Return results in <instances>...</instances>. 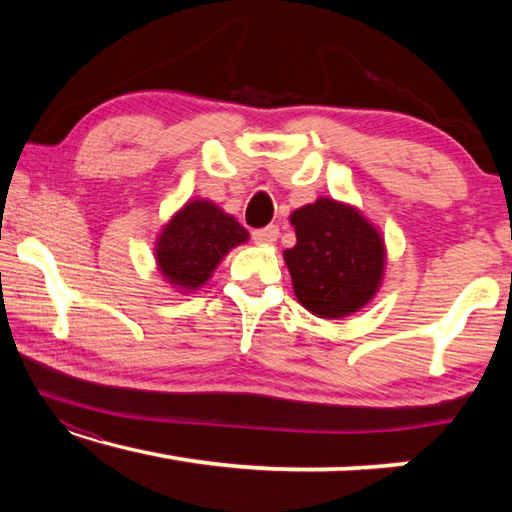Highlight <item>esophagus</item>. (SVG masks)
Segmentation results:
<instances>
[{
    "instance_id": "1",
    "label": "esophagus",
    "mask_w": 512,
    "mask_h": 512,
    "mask_svg": "<svg viewBox=\"0 0 512 512\" xmlns=\"http://www.w3.org/2000/svg\"><path fill=\"white\" fill-rule=\"evenodd\" d=\"M277 237H280V230H277L275 225H268V228L253 232L255 244H259V246H271V244H275Z\"/></svg>"
}]
</instances>
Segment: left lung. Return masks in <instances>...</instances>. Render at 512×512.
<instances>
[{
	"label": "left lung",
	"instance_id": "1",
	"mask_svg": "<svg viewBox=\"0 0 512 512\" xmlns=\"http://www.w3.org/2000/svg\"><path fill=\"white\" fill-rule=\"evenodd\" d=\"M296 246L284 250L293 293L318 318H345L377 296L386 271V241L359 207L320 196L293 210Z\"/></svg>",
	"mask_w": 512,
	"mask_h": 512
}]
</instances>
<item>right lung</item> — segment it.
Wrapping results in <instances>:
<instances>
[{
    "label": "right lung",
    "mask_w": 512,
    "mask_h": 512,
    "mask_svg": "<svg viewBox=\"0 0 512 512\" xmlns=\"http://www.w3.org/2000/svg\"><path fill=\"white\" fill-rule=\"evenodd\" d=\"M248 230L207 198H192L162 225L155 239V266L178 293L205 287L232 248L246 244Z\"/></svg>",
    "instance_id": "1"
}]
</instances>
